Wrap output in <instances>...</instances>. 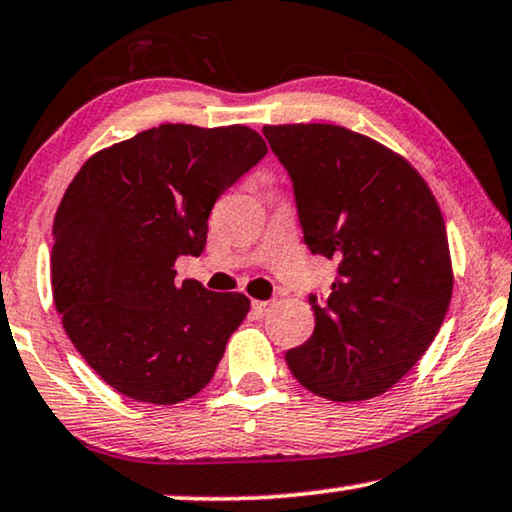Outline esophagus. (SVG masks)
I'll list each match as a JSON object with an SVG mask.
<instances>
[{"label":"esophagus","mask_w":512,"mask_h":512,"mask_svg":"<svg viewBox=\"0 0 512 512\" xmlns=\"http://www.w3.org/2000/svg\"><path fill=\"white\" fill-rule=\"evenodd\" d=\"M274 306L276 304L269 302V299H267V302H252V311H255L257 316H267V313L274 309Z\"/></svg>","instance_id":"1"}]
</instances>
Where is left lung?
<instances>
[{
	"label": "left lung",
	"instance_id": "left-lung-1",
	"mask_svg": "<svg viewBox=\"0 0 512 512\" xmlns=\"http://www.w3.org/2000/svg\"><path fill=\"white\" fill-rule=\"evenodd\" d=\"M262 133L292 180L304 243L337 262L330 295H309L313 335L285 363L323 398H374L417 365L449 309L454 278L438 203L403 156L344 126Z\"/></svg>",
	"mask_w": 512,
	"mask_h": 512
}]
</instances>
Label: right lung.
Returning <instances> with one entry per match:
<instances>
[{"mask_svg":"<svg viewBox=\"0 0 512 512\" xmlns=\"http://www.w3.org/2000/svg\"><path fill=\"white\" fill-rule=\"evenodd\" d=\"M267 154L248 126L163 124L91 156L53 222V302L88 365L138 403L175 405L213 379L250 299L175 283L215 201Z\"/></svg>","mask_w":512,"mask_h":512,"instance_id":"1","label":"right lung"}]
</instances>
